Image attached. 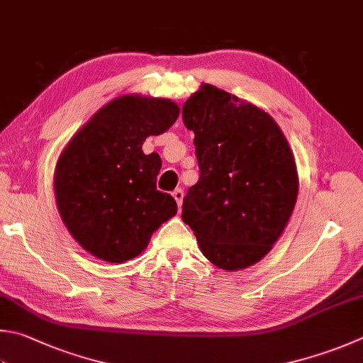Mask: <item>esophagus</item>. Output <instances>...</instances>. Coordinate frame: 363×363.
<instances>
[{
  "label": "esophagus",
  "mask_w": 363,
  "mask_h": 363,
  "mask_svg": "<svg viewBox=\"0 0 363 363\" xmlns=\"http://www.w3.org/2000/svg\"><path fill=\"white\" fill-rule=\"evenodd\" d=\"M172 196H174V199H175L177 205H179V208H180L182 203H183V189L177 188V189L174 191V193H172Z\"/></svg>",
  "instance_id": "esophagus-1"
}]
</instances>
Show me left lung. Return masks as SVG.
<instances>
[{
	"instance_id": "1",
	"label": "left lung",
	"mask_w": 363,
	"mask_h": 363,
	"mask_svg": "<svg viewBox=\"0 0 363 363\" xmlns=\"http://www.w3.org/2000/svg\"><path fill=\"white\" fill-rule=\"evenodd\" d=\"M194 133L201 179L183 199V221L202 255L235 272L264 259L296 207L298 174L281 128L269 112L202 84L183 104Z\"/></svg>"
}]
</instances>
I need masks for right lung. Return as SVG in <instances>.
Masks as SVG:
<instances>
[{
  "mask_svg": "<svg viewBox=\"0 0 363 363\" xmlns=\"http://www.w3.org/2000/svg\"><path fill=\"white\" fill-rule=\"evenodd\" d=\"M179 115L170 99L123 94L66 143L55 167V201L66 229L91 256L126 262L177 215L174 197L156 189L160 155H145L142 143L166 133Z\"/></svg>",
  "mask_w": 363,
  "mask_h": 363,
  "instance_id": "add662e5",
  "label": "right lung"
}]
</instances>
